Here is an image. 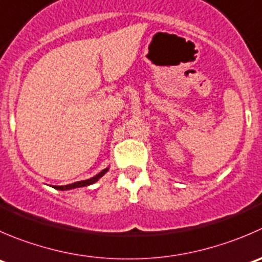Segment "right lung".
<instances>
[{
  "label": "right lung",
  "instance_id": "right-lung-1",
  "mask_svg": "<svg viewBox=\"0 0 262 262\" xmlns=\"http://www.w3.org/2000/svg\"><path fill=\"white\" fill-rule=\"evenodd\" d=\"M108 169H105L102 170V171L100 172V174H97L96 177L91 178V179H87V180H82V182H77V183H73V184H68V185H56V189H60V190H67V189H73V188H79V187H85V185H90V184H93V183L97 182L98 179H100L101 177H102L103 174H105L106 171H107Z\"/></svg>",
  "mask_w": 262,
  "mask_h": 262
}]
</instances>
